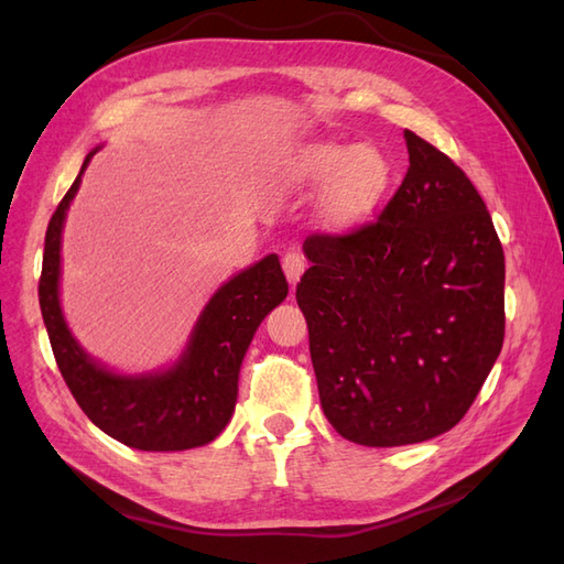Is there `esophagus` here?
I'll return each instance as SVG.
<instances>
[{
  "mask_svg": "<svg viewBox=\"0 0 564 564\" xmlns=\"http://www.w3.org/2000/svg\"><path fill=\"white\" fill-rule=\"evenodd\" d=\"M282 268H284V275L289 280V284H292V289L296 286V282L301 280L303 270H305V259L303 253L299 249H289L284 256H282Z\"/></svg>",
  "mask_w": 564,
  "mask_h": 564,
  "instance_id": "obj_1",
  "label": "esophagus"
}]
</instances>
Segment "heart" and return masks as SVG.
Listing matches in <instances>:
<instances>
[{
    "label": "heart",
    "instance_id": "1",
    "mask_svg": "<svg viewBox=\"0 0 564 564\" xmlns=\"http://www.w3.org/2000/svg\"><path fill=\"white\" fill-rule=\"evenodd\" d=\"M282 178L289 187H317V224L348 232L381 207L392 183V162L373 145L313 143L286 162Z\"/></svg>",
    "mask_w": 564,
    "mask_h": 564
}]
</instances>
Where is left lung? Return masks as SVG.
Segmentation results:
<instances>
[{"label":"left lung","mask_w":564,"mask_h":564,"mask_svg":"<svg viewBox=\"0 0 564 564\" xmlns=\"http://www.w3.org/2000/svg\"><path fill=\"white\" fill-rule=\"evenodd\" d=\"M409 169L377 224L305 237L296 286L322 412L365 447L464 419L503 346L506 263L480 193L404 131Z\"/></svg>","instance_id":"left-lung-1"}]
</instances>
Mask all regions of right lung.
Segmentation results:
<instances>
[{
    "label": "right lung",
    "mask_w": 564,
    "mask_h": 564,
    "mask_svg": "<svg viewBox=\"0 0 564 564\" xmlns=\"http://www.w3.org/2000/svg\"><path fill=\"white\" fill-rule=\"evenodd\" d=\"M46 228L40 308L56 365L82 412L106 435L143 452H183L209 445L226 429L237 402L240 367L265 315L286 299L278 253L232 275L204 305L174 365L148 373H119L84 350L61 308V242L84 169Z\"/></svg>",
    "instance_id": "add662e5"
}]
</instances>
